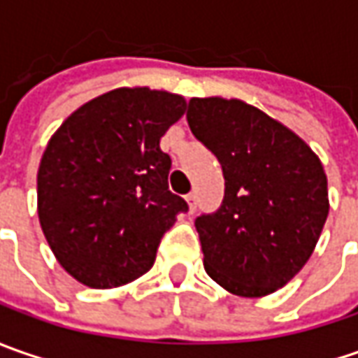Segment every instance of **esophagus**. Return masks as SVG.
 I'll list each match as a JSON object with an SVG mask.
<instances>
[{"label":"esophagus","instance_id":"esophagus-1","mask_svg":"<svg viewBox=\"0 0 358 358\" xmlns=\"http://www.w3.org/2000/svg\"><path fill=\"white\" fill-rule=\"evenodd\" d=\"M187 203H189V211L195 213V209H197V195L195 193H189L187 195Z\"/></svg>","mask_w":358,"mask_h":358}]
</instances>
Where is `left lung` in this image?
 I'll list each match as a JSON object with an SVG mask.
<instances>
[{
  "mask_svg": "<svg viewBox=\"0 0 358 358\" xmlns=\"http://www.w3.org/2000/svg\"><path fill=\"white\" fill-rule=\"evenodd\" d=\"M187 121L225 177L221 207L195 219L205 271L233 295H271L305 267L321 237L323 163L296 133L241 99L193 97Z\"/></svg>",
  "mask_w": 358,
  "mask_h": 358,
  "instance_id": "left-lung-1",
  "label": "left lung"
}]
</instances>
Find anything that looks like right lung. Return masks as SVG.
<instances>
[{
  "label": "right lung",
  "mask_w": 358,
  "mask_h": 358,
  "mask_svg": "<svg viewBox=\"0 0 358 358\" xmlns=\"http://www.w3.org/2000/svg\"><path fill=\"white\" fill-rule=\"evenodd\" d=\"M185 97L119 87L76 109L49 139L37 171V215L57 263L91 289L139 279L187 203L169 191L159 141Z\"/></svg>",
  "instance_id": "add662e5"
}]
</instances>
